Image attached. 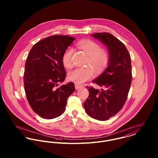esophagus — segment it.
Returning <instances> with one entry per match:
<instances>
[{
  "label": "esophagus",
  "mask_w": 158,
  "mask_h": 158,
  "mask_svg": "<svg viewBox=\"0 0 158 158\" xmlns=\"http://www.w3.org/2000/svg\"><path fill=\"white\" fill-rule=\"evenodd\" d=\"M75 89L77 90V89H80V88H83V86L82 85H79L76 84V85H75Z\"/></svg>",
  "instance_id": "esophagus-1"
}]
</instances>
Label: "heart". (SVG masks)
I'll return each mask as SVG.
<instances>
[{
  "mask_svg": "<svg viewBox=\"0 0 158 158\" xmlns=\"http://www.w3.org/2000/svg\"><path fill=\"white\" fill-rule=\"evenodd\" d=\"M77 45L89 56L87 66H91L97 72H102L107 68L110 60V54L106 49L102 48L97 43L90 40L80 41L77 43ZM73 53V50L72 47H68L63 53L62 63L64 67L69 68L72 66ZM93 75V69L88 66L75 68L69 72L68 77L70 81L76 84H81L90 80Z\"/></svg>",
  "mask_w": 158,
  "mask_h": 158,
  "instance_id": "1",
  "label": "heart"
}]
</instances>
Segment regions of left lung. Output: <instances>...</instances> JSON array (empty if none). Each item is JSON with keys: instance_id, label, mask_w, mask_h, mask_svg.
I'll use <instances>...</instances> for the list:
<instances>
[{"instance_id": "8db88e82", "label": "left lung", "mask_w": 158, "mask_h": 158, "mask_svg": "<svg viewBox=\"0 0 158 158\" xmlns=\"http://www.w3.org/2000/svg\"><path fill=\"white\" fill-rule=\"evenodd\" d=\"M107 46L110 60L107 68L92 83L104 89L86 86L89 97L84 103L86 113L98 120H106L123 106L131 84V61L125 44L109 33L91 35Z\"/></svg>"}]
</instances>
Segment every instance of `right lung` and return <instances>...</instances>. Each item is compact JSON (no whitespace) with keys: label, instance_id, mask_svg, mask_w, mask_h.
Returning a JSON list of instances; mask_svg holds the SVG:
<instances>
[{"label":"right lung","instance_id":"add662e5","mask_svg":"<svg viewBox=\"0 0 158 158\" xmlns=\"http://www.w3.org/2000/svg\"><path fill=\"white\" fill-rule=\"evenodd\" d=\"M75 40L69 36H51L36 43L29 52L24 88L31 108L43 118L52 119L63 114L68 97L75 91L72 82L57 88L66 76L63 54Z\"/></svg>","mask_w":158,"mask_h":158}]
</instances>
